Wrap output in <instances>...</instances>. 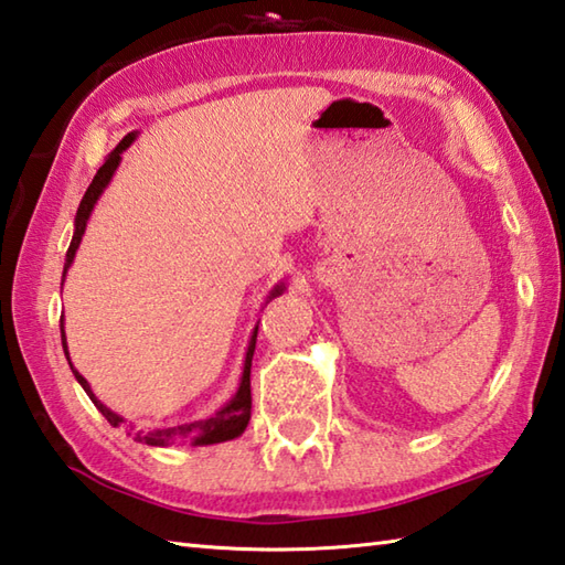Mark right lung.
Segmentation results:
<instances>
[{
    "label": "right lung",
    "instance_id": "add662e5",
    "mask_svg": "<svg viewBox=\"0 0 565 565\" xmlns=\"http://www.w3.org/2000/svg\"><path fill=\"white\" fill-rule=\"evenodd\" d=\"M135 140H137V132H127L122 137L120 145H117L108 157H105V164L98 169V174L93 177L88 191H85V194H83L76 221H73V226H76V228H73L71 246L66 250V263H63V280H66V273L71 268V263H73V258H76V250L81 246V238H83V233H85V226H88V218L93 214L95 204H98V199L103 196V191L108 189L110 179L115 174V169L120 167L122 152ZM282 292H285V282H278L270 290L268 300H273V297H278ZM255 337H258V327H255L253 334H250V342H248V349H246V361H243V374H241L238 391L233 393V398L228 403H223V406L214 415H211V418L191 420V423H177V425H159V428H135L132 423L127 425V420L122 418V415H117L108 406H103V403L98 401V396H95V393H93L90 383L85 381L76 371V366L71 364L68 344H66V329H63V317H61L63 354H66L73 376H76V381L81 383L83 391L88 393L90 401L95 403V408H98L105 415V418H108V423L113 425V428H120V425H125V433L130 435V438H135L137 443L152 445V448H164V445H174V443L214 445V443H226V440H233V438H238V435H243V430L248 428V420H250V364H253V351H255Z\"/></svg>",
    "mask_w": 565,
    "mask_h": 565
}]
</instances>
